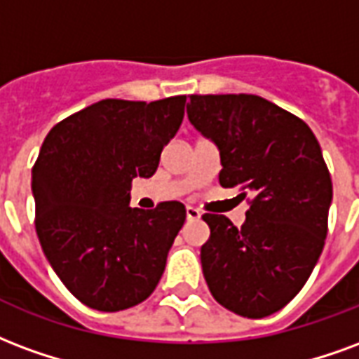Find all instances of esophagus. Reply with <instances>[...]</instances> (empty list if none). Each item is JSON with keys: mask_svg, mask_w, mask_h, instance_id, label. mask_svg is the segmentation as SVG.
Masks as SVG:
<instances>
[{"mask_svg": "<svg viewBox=\"0 0 359 359\" xmlns=\"http://www.w3.org/2000/svg\"><path fill=\"white\" fill-rule=\"evenodd\" d=\"M185 214H187V219L201 218V212H198L197 208H193V206H187V208H185Z\"/></svg>", "mask_w": 359, "mask_h": 359, "instance_id": "esophagus-1", "label": "esophagus"}]
</instances>
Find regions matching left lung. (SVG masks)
<instances>
[{
  "label": "left lung",
  "mask_w": 359,
  "mask_h": 359,
  "mask_svg": "<svg viewBox=\"0 0 359 359\" xmlns=\"http://www.w3.org/2000/svg\"><path fill=\"white\" fill-rule=\"evenodd\" d=\"M189 99L191 124L219 149V185L237 187L250 206L241 227L203 214L210 227L201 247L206 285L229 312L266 318L297 297L323 250L331 174L310 126L268 99Z\"/></svg>",
  "instance_id": "8db88e82"
}]
</instances>
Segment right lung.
Masks as SVG:
<instances>
[{"label": "right lung", "mask_w": 359, "mask_h": 359, "mask_svg": "<svg viewBox=\"0 0 359 359\" xmlns=\"http://www.w3.org/2000/svg\"><path fill=\"white\" fill-rule=\"evenodd\" d=\"M187 95L103 99L51 128L32 168L36 233L82 304L120 312L151 297L185 222L177 201L130 208L135 176L151 177L180 130Z\"/></svg>", "instance_id": "right-lung-1"}]
</instances>
